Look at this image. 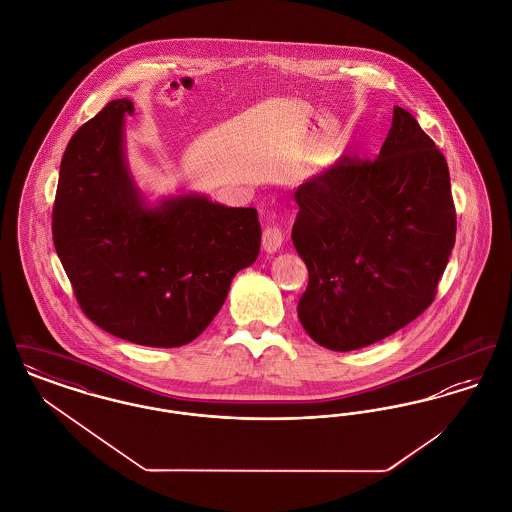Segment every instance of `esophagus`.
Returning a JSON list of instances; mask_svg holds the SVG:
<instances>
[{"label":"esophagus","mask_w":512,"mask_h":512,"mask_svg":"<svg viewBox=\"0 0 512 512\" xmlns=\"http://www.w3.org/2000/svg\"><path fill=\"white\" fill-rule=\"evenodd\" d=\"M261 242H263V249H265L267 253H276V251L282 247V242H284L282 230H280L278 226H267V228L263 230Z\"/></svg>","instance_id":"obj_1"}]
</instances>
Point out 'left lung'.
<instances>
[{"instance_id": "left-lung-1", "label": "left lung", "mask_w": 512, "mask_h": 512, "mask_svg": "<svg viewBox=\"0 0 512 512\" xmlns=\"http://www.w3.org/2000/svg\"><path fill=\"white\" fill-rule=\"evenodd\" d=\"M293 197V245L309 270L297 315L318 345L361 349L432 305L457 213L447 161L409 111L393 107L376 159L341 155Z\"/></svg>"}]
</instances>
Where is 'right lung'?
Wrapping results in <instances>:
<instances>
[{
	"label": "right lung",
	"mask_w": 512,
	"mask_h": 512,
	"mask_svg": "<svg viewBox=\"0 0 512 512\" xmlns=\"http://www.w3.org/2000/svg\"><path fill=\"white\" fill-rule=\"evenodd\" d=\"M130 99L109 101L74 132L61 159L53 245L82 313L147 347H180L217 317L238 270L255 263L253 207L186 194L147 207L124 157Z\"/></svg>",
	"instance_id": "obj_1"
}]
</instances>
